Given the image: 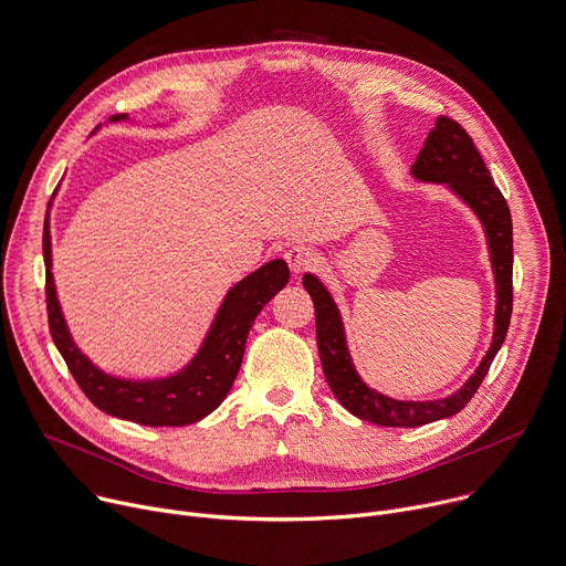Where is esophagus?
Segmentation results:
<instances>
[{
	"label": "esophagus",
	"mask_w": 566,
	"mask_h": 566,
	"mask_svg": "<svg viewBox=\"0 0 566 566\" xmlns=\"http://www.w3.org/2000/svg\"><path fill=\"white\" fill-rule=\"evenodd\" d=\"M284 260L291 269L293 275H302L306 271H312L318 262L316 252L310 248V245H291L286 252H284Z\"/></svg>",
	"instance_id": "esophagus-1"
}]
</instances>
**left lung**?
Segmentation results:
<instances>
[{
    "mask_svg": "<svg viewBox=\"0 0 566 566\" xmlns=\"http://www.w3.org/2000/svg\"><path fill=\"white\" fill-rule=\"evenodd\" d=\"M410 174L422 182L447 185L481 219L496 280L494 336L476 373L453 395L433 401L390 399L368 388L356 375L345 345L340 314L329 291L314 275H304L302 284L306 293L312 295L316 310V338L325 379L336 399L352 416L379 427H422L451 418L465 408L483 384L496 352L501 349L512 316V219L507 202L494 185L479 148L474 146V139L451 117H438L436 128L429 133L422 150L418 153L416 165L410 167Z\"/></svg>",
    "mask_w": 566,
    "mask_h": 566,
    "instance_id": "obj_1",
    "label": "left lung"
}]
</instances>
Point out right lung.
<instances>
[{"mask_svg":"<svg viewBox=\"0 0 566 566\" xmlns=\"http://www.w3.org/2000/svg\"><path fill=\"white\" fill-rule=\"evenodd\" d=\"M113 119L117 122L126 117L117 115ZM42 254L46 273L44 295L49 332L65 358L74 381L98 410L146 427H185L212 413L234 384L245 352V338L256 314L289 282L286 262H269L230 289L208 338H205L202 347L182 373L167 379L126 381L94 368L78 352L67 332L56 297L54 275H51V239L46 221L42 234Z\"/></svg>","mask_w":566,"mask_h":566,"instance_id":"right-lung-1","label":"right lung"}]
</instances>
